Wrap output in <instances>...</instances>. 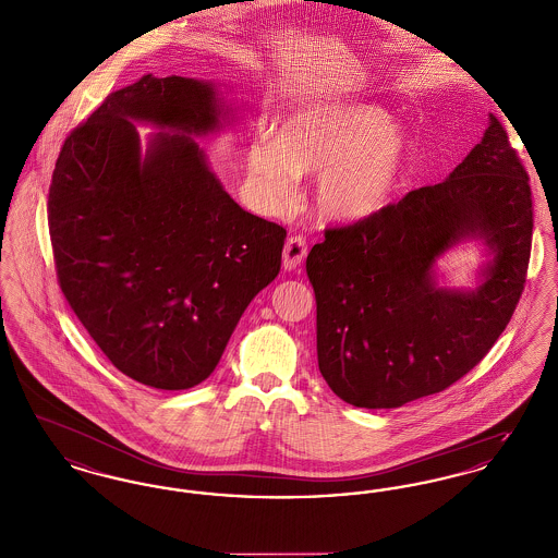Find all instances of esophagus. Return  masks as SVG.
Masks as SVG:
<instances>
[{"label": "esophagus", "mask_w": 558, "mask_h": 558, "mask_svg": "<svg viewBox=\"0 0 558 558\" xmlns=\"http://www.w3.org/2000/svg\"><path fill=\"white\" fill-rule=\"evenodd\" d=\"M307 251H310V244L303 236H289L287 244H284V253H282V266L284 269H296V267L303 264V259L307 257Z\"/></svg>", "instance_id": "34e87169"}]
</instances>
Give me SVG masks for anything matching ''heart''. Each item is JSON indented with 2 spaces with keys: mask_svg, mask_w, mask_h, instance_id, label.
Masks as SVG:
<instances>
[{
  "mask_svg": "<svg viewBox=\"0 0 558 558\" xmlns=\"http://www.w3.org/2000/svg\"><path fill=\"white\" fill-rule=\"evenodd\" d=\"M414 160L410 140L383 108L319 102L296 108L246 150L253 184L269 205L291 201L296 175L319 173L316 205L324 219L351 223L385 211Z\"/></svg>",
  "mask_w": 558,
  "mask_h": 558,
  "instance_id": "obj_1",
  "label": "heart"
}]
</instances>
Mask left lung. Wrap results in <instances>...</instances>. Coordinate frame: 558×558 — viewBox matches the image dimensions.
I'll use <instances>...</instances> for the list:
<instances>
[{"label":"left lung","mask_w":558,"mask_h":558,"mask_svg":"<svg viewBox=\"0 0 558 558\" xmlns=\"http://www.w3.org/2000/svg\"><path fill=\"white\" fill-rule=\"evenodd\" d=\"M531 232L530 175L494 114L446 182L328 228L307 255L328 387L355 408H399L473 371L525 289ZM464 238L483 239L495 259L475 292L441 290L432 266Z\"/></svg>","instance_id":"left-lung-1"}]
</instances>
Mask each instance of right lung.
Returning <instances> with one entry per match:
<instances>
[{"instance_id": "add662e5", "label": "right lung", "mask_w": 558, "mask_h": 558, "mask_svg": "<svg viewBox=\"0 0 558 558\" xmlns=\"http://www.w3.org/2000/svg\"><path fill=\"white\" fill-rule=\"evenodd\" d=\"M215 85L144 75L64 140L48 221L58 284L117 371L190 389L278 276L287 230L244 211L190 135L221 128ZM133 122L171 134L138 153Z\"/></svg>"}]
</instances>
